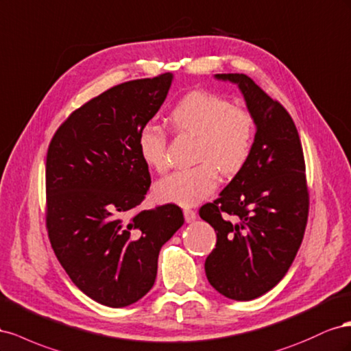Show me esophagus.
<instances>
[{
	"mask_svg": "<svg viewBox=\"0 0 351 351\" xmlns=\"http://www.w3.org/2000/svg\"><path fill=\"white\" fill-rule=\"evenodd\" d=\"M184 217H185V222L186 223H191V222H194V220L197 219V213L194 212V210H191V208H185L184 210Z\"/></svg>",
	"mask_w": 351,
	"mask_h": 351,
	"instance_id": "esophagus-1",
	"label": "esophagus"
}]
</instances>
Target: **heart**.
<instances>
[{"label":"heart","instance_id":"b5f03b06","mask_svg":"<svg viewBox=\"0 0 351 351\" xmlns=\"http://www.w3.org/2000/svg\"><path fill=\"white\" fill-rule=\"evenodd\" d=\"M169 120L178 132L197 136L194 167L179 169L158 181L154 194L165 203L195 206L212 194L219 184V170L234 175L252 154L256 125L247 110L207 91L184 95L172 108ZM167 138L163 129L145 125L138 131L136 147L147 166L165 172Z\"/></svg>","mask_w":351,"mask_h":351}]
</instances>
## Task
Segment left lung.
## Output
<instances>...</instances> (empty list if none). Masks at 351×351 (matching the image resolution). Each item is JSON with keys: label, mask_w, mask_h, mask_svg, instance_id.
I'll return each instance as SVG.
<instances>
[{"label": "left lung", "mask_w": 351, "mask_h": 351, "mask_svg": "<svg viewBox=\"0 0 351 351\" xmlns=\"http://www.w3.org/2000/svg\"><path fill=\"white\" fill-rule=\"evenodd\" d=\"M215 77L239 88L256 136L243 169L217 199L199 208V217L217 237L204 269L217 293L248 302L281 281L303 241L308 213L306 166L297 128L281 104L247 75Z\"/></svg>", "instance_id": "left-lung-1"}]
</instances>
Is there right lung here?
<instances>
[{"mask_svg":"<svg viewBox=\"0 0 351 351\" xmlns=\"http://www.w3.org/2000/svg\"><path fill=\"white\" fill-rule=\"evenodd\" d=\"M173 75L120 84L57 129L47 153V228L73 284L108 307L134 304L153 288L160 248L184 225L182 210L131 215L152 178L136 135L162 107Z\"/></svg>","mask_w":351,"mask_h":351,"instance_id":"1","label":"right lung"}]
</instances>
